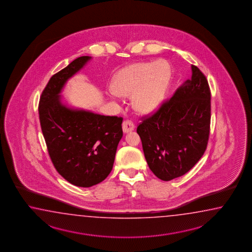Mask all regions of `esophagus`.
<instances>
[{
    "label": "esophagus",
    "mask_w": 252,
    "mask_h": 252,
    "mask_svg": "<svg viewBox=\"0 0 252 252\" xmlns=\"http://www.w3.org/2000/svg\"><path fill=\"white\" fill-rule=\"evenodd\" d=\"M134 124L131 121H124V124H123V129H124V133H128L129 131L133 130Z\"/></svg>",
    "instance_id": "34e87169"
}]
</instances>
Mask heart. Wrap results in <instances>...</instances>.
Listing matches in <instances>:
<instances>
[{
  "instance_id": "obj_1",
  "label": "heart",
  "mask_w": 252,
  "mask_h": 252,
  "mask_svg": "<svg viewBox=\"0 0 252 252\" xmlns=\"http://www.w3.org/2000/svg\"><path fill=\"white\" fill-rule=\"evenodd\" d=\"M170 77L171 69L165 61L129 64L113 75L110 96L131 94L134 110L150 114L163 102Z\"/></svg>"
}]
</instances>
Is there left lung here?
Returning <instances> with one entry per match:
<instances>
[{"label":"left lung","instance_id":"8db88e82","mask_svg":"<svg viewBox=\"0 0 252 252\" xmlns=\"http://www.w3.org/2000/svg\"><path fill=\"white\" fill-rule=\"evenodd\" d=\"M192 76L137 128L150 170L163 181L188 173L204 155L210 133L208 81L192 64Z\"/></svg>","mask_w":252,"mask_h":252}]
</instances>
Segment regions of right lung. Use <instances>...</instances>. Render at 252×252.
Here are the masks:
<instances>
[{
	"instance_id": "1",
	"label": "right lung",
	"mask_w": 252,
	"mask_h": 252,
	"mask_svg": "<svg viewBox=\"0 0 252 252\" xmlns=\"http://www.w3.org/2000/svg\"><path fill=\"white\" fill-rule=\"evenodd\" d=\"M91 59L80 57L55 74L38 104L43 136L55 168L80 188L93 187L109 176L123 138L122 117L75 109L62 102L60 94L66 82Z\"/></svg>"
}]
</instances>
